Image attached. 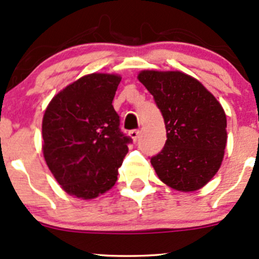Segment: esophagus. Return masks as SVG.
<instances>
[{"mask_svg": "<svg viewBox=\"0 0 259 259\" xmlns=\"http://www.w3.org/2000/svg\"><path fill=\"white\" fill-rule=\"evenodd\" d=\"M129 135H130V138L134 140V141H138V139L140 138V130L134 129V130H132V132L129 133Z\"/></svg>", "mask_w": 259, "mask_h": 259, "instance_id": "1", "label": "esophagus"}]
</instances>
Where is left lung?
<instances>
[{"mask_svg":"<svg viewBox=\"0 0 259 259\" xmlns=\"http://www.w3.org/2000/svg\"><path fill=\"white\" fill-rule=\"evenodd\" d=\"M138 78L163 114L166 142L151 158L160 181L181 192L204 187L219 171L227 145V118L202 84L180 71H141Z\"/></svg>","mask_w":259,"mask_h":259,"instance_id":"obj_1","label":"left lung"}]
</instances>
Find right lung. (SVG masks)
I'll list each match as a JSON object with an SVG mask.
<instances>
[{
	"mask_svg": "<svg viewBox=\"0 0 259 259\" xmlns=\"http://www.w3.org/2000/svg\"><path fill=\"white\" fill-rule=\"evenodd\" d=\"M120 76L87 74L58 93L42 121L43 155L65 192L94 199L111 189L133 141L113 101Z\"/></svg>",
	"mask_w": 259,
	"mask_h": 259,
	"instance_id": "right-lung-1",
	"label": "right lung"
}]
</instances>
